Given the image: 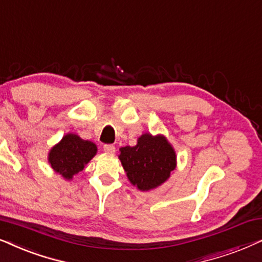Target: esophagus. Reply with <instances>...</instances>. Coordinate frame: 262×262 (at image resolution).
<instances>
[{
  "mask_svg": "<svg viewBox=\"0 0 262 262\" xmlns=\"http://www.w3.org/2000/svg\"><path fill=\"white\" fill-rule=\"evenodd\" d=\"M103 148H104V152L109 153V155H113V153H115V151H116V148H115L114 145H104Z\"/></svg>",
  "mask_w": 262,
  "mask_h": 262,
  "instance_id": "34e87169",
  "label": "esophagus"
}]
</instances>
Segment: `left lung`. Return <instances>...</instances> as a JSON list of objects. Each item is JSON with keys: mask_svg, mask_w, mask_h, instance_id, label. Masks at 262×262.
I'll return each mask as SVG.
<instances>
[{"mask_svg": "<svg viewBox=\"0 0 262 262\" xmlns=\"http://www.w3.org/2000/svg\"><path fill=\"white\" fill-rule=\"evenodd\" d=\"M118 158L129 182L141 191L162 186L177 166L175 148L163 134L144 133L135 146L121 147Z\"/></svg>", "mask_w": 262, "mask_h": 262, "instance_id": "8db88e82", "label": "left lung"}]
</instances>
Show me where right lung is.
<instances>
[{"label": "right lung", "mask_w": 262, "mask_h": 262, "mask_svg": "<svg viewBox=\"0 0 262 262\" xmlns=\"http://www.w3.org/2000/svg\"><path fill=\"white\" fill-rule=\"evenodd\" d=\"M97 151L95 142L83 140L78 134L68 133L50 148L48 162L55 172L60 173L66 181H72L76 173L85 169Z\"/></svg>", "instance_id": "obj_1"}]
</instances>
